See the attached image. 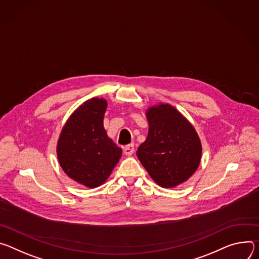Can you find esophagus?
I'll return each instance as SVG.
<instances>
[{
	"label": "esophagus",
	"instance_id": "34e87169",
	"mask_svg": "<svg viewBox=\"0 0 259 259\" xmlns=\"http://www.w3.org/2000/svg\"><path fill=\"white\" fill-rule=\"evenodd\" d=\"M123 152H124L125 155L131 156V155L135 152V146H134V144H130V145L125 146L124 149H123Z\"/></svg>",
	"mask_w": 259,
	"mask_h": 259
}]
</instances>
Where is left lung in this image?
Here are the masks:
<instances>
[{"instance_id": "left-lung-1", "label": "left lung", "mask_w": 259, "mask_h": 259, "mask_svg": "<svg viewBox=\"0 0 259 259\" xmlns=\"http://www.w3.org/2000/svg\"><path fill=\"white\" fill-rule=\"evenodd\" d=\"M147 139L137 151L141 163L161 187H175L197 169L202 144L191 123L168 104L150 107Z\"/></svg>"}]
</instances>
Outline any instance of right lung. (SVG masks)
<instances>
[{"label": "right lung", "instance_id": "add662e5", "mask_svg": "<svg viewBox=\"0 0 259 259\" xmlns=\"http://www.w3.org/2000/svg\"><path fill=\"white\" fill-rule=\"evenodd\" d=\"M106 109L104 99L83 103L66 122L57 142L56 153L65 173L90 188L108 179L122 154L104 128Z\"/></svg>", "mask_w": 259, "mask_h": 259}]
</instances>
